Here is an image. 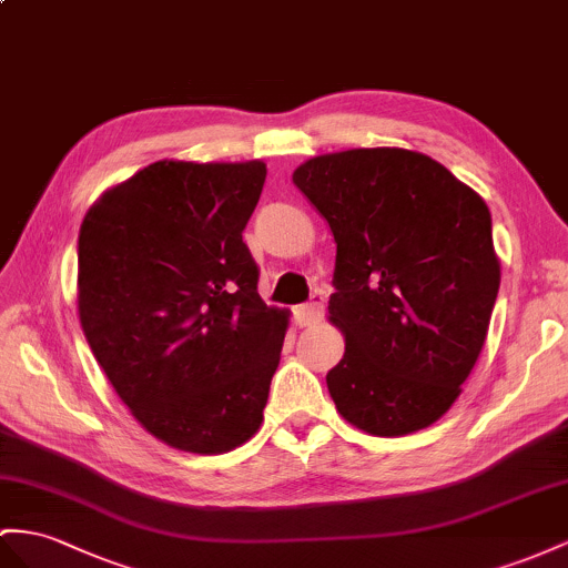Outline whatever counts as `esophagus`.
<instances>
[{"instance_id":"obj_1","label":"esophagus","mask_w":568,"mask_h":568,"mask_svg":"<svg viewBox=\"0 0 568 568\" xmlns=\"http://www.w3.org/2000/svg\"><path fill=\"white\" fill-rule=\"evenodd\" d=\"M322 316H324V297L314 295L310 304H302V307L297 310V324L300 326H312Z\"/></svg>"}]
</instances>
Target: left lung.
I'll return each mask as SVG.
<instances>
[{
	"instance_id": "left-lung-1",
	"label": "left lung",
	"mask_w": 568,
	"mask_h": 568,
	"mask_svg": "<svg viewBox=\"0 0 568 568\" xmlns=\"http://www.w3.org/2000/svg\"><path fill=\"white\" fill-rule=\"evenodd\" d=\"M293 182L336 242V410L374 436L434 425L475 367L499 293L487 203L434 158L388 145L314 155Z\"/></svg>"
}]
</instances>
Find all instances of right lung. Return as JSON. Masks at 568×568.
I'll return each mask as SVG.
<instances>
[{"label":"right lung","mask_w":568,"mask_h":568,"mask_svg":"<svg viewBox=\"0 0 568 568\" xmlns=\"http://www.w3.org/2000/svg\"><path fill=\"white\" fill-rule=\"evenodd\" d=\"M264 182V160L165 158L105 189L79 230L83 336L136 423L186 454H227L264 423L290 326L242 242Z\"/></svg>","instance_id":"obj_1"}]
</instances>
